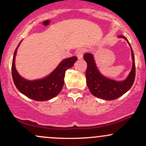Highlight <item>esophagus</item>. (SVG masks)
I'll return each mask as SVG.
<instances>
[{
    "label": "esophagus",
    "instance_id": "obj_1",
    "mask_svg": "<svg viewBox=\"0 0 146 146\" xmlns=\"http://www.w3.org/2000/svg\"><path fill=\"white\" fill-rule=\"evenodd\" d=\"M83 54H84V51L82 48L78 49L76 52V56L78 57V59H82L83 58Z\"/></svg>",
    "mask_w": 146,
    "mask_h": 146
}]
</instances>
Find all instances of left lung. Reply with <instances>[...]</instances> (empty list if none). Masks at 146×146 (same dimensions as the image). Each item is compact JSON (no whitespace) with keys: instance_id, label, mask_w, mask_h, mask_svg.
Here are the masks:
<instances>
[{"instance_id":"1","label":"left lung","mask_w":146,"mask_h":146,"mask_svg":"<svg viewBox=\"0 0 146 146\" xmlns=\"http://www.w3.org/2000/svg\"><path fill=\"white\" fill-rule=\"evenodd\" d=\"M124 38L128 42L131 49L132 67L128 76L123 81H115L104 76L100 73L95 64L94 58L91 53H85L84 59L87 63L86 78L87 86L90 93L94 96L106 100H113L119 98L129 90L133 84L135 78V56L131 46L126 38L123 36H119Z\"/></svg>"}]
</instances>
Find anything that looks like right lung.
I'll return each mask as SVG.
<instances>
[{
    "label": "right lung",
    "mask_w": 146,
    "mask_h": 146,
    "mask_svg": "<svg viewBox=\"0 0 146 146\" xmlns=\"http://www.w3.org/2000/svg\"><path fill=\"white\" fill-rule=\"evenodd\" d=\"M21 42L15 50L11 66V73L15 86L21 93L36 101H46L55 98L62 89L65 72L74 65L78 58L71 57L62 60L51 74L44 78L31 81L25 80L19 75L15 66V57Z\"/></svg>",
    "instance_id": "right-lung-1"
}]
</instances>
